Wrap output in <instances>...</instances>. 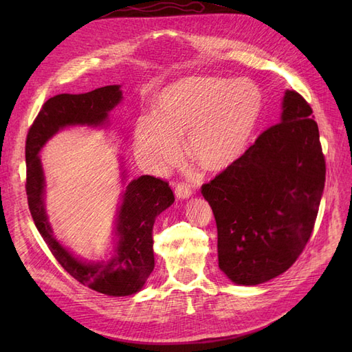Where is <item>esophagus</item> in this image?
Wrapping results in <instances>:
<instances>
[{
    "mask_svg": "<svg viewBox=\"0 0 352 352\" xmlns=\"http://www.w3.org/2000/svg\"><path fill=\"white\" fill-rule=\"evenodd\" d=\"M175 194L179 199H185V198H189L190 195H192V188H190L189 184L186 182H180L176 185V189H175Z\"/></svg>",
    "mask_w": 352,
    "mask_h": 352,
    "instance_id": "esophagus-1",
    "label": "esophagus"
}]
</instances>
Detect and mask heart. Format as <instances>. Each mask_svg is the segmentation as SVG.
<instances>
[{
	"mask_svg": "<svg viewBox=\"0 0 352 352\" xmlns=\"http://www.w3.org/2000/svg\"><path fill=\"white\" fill-rule=\"evenodd\" d=\"M263 91L250 79L186 78L158 95L154 116L140 117L136 154L163 167L180 154L179 138L188 132V151L204 168L219 170L243 153L263 113Z\"/></svg>",
	"mask_w": 352,
	"mask_h": 352,
	"instance_id": "obj_1",
	"label": "heart"
}]
</instances>
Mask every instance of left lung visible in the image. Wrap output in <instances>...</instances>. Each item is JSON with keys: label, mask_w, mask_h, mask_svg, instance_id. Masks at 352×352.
Returning <instances> with one entry per match:
<instances>
[{"label": "left lung", "mask_w": 352, "mask_h": 352, "mask_svg": "<svg viewBox=\"0 0 352 352\" xmlns=\"http://www.w3.org/2000/svg\"><path fill=\"white\" fill-rule=\"evenodd\" d=\"M313 117L302 95L286 91L280 122L201 186L217 225L219 267L232 282L276 278L310 241L326 180Z\"/></svg>", "instance_id": "left-lung-1"}]
</instances>
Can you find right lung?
Instances as JSON below:
<instances>
[{
  "instance_id": "right-lung-1",
  "label": "right lung",
  "mask_w": 352,
  "mask_h": 352,
  "mask_svg": "<svg viewBox=\"0 0 352 352\" xmlns=\"http://www.w3.org/2000/svg\"><path fill=\"white\" fill-rule=\"evenodd\" d=\"M122 101L119 85H110L87 94H60L50 98L26 136V195L32 219L50 251L72 278L100 294L127 296L144 286L154 270L153 228L160 212L173 204L168 182L154 176H141L126 186L117 217L119 238L114 257L109 261H80L52 235L44 208V173L38 157L41 148L60 129L70 124L98 126L109 111Z\"/></svg>"
}]
</instances>
